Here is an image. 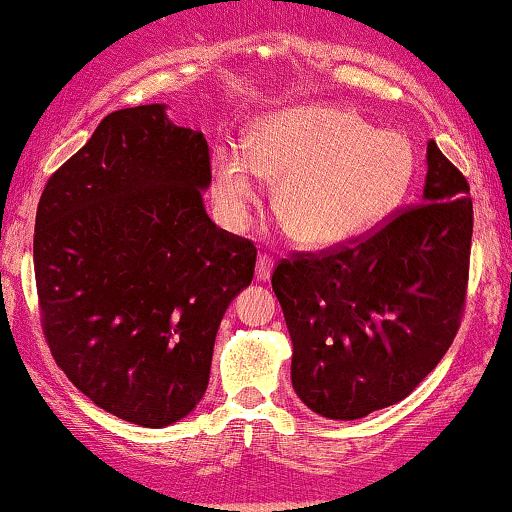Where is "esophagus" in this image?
Wrapping results in <instances>:
<instances>
[{
    "instance_id": "1",
    "label": "esophagus",
    "mask_w": 512,
    "mask_h": 512,
    "mask_svg": "<svg viewBox=\"0 0 512 512\" xmlns=\"http://www.w3.org/2000/svg\"><path fill=\"white\" fill-rule=\"evenodd\" d=\"M272 275V258L268 254H261L256 261V277L265 282V279H270Z\"/></svg>"
}]
</instances>
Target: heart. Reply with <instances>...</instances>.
<instances>
[{"instance_id":"b5f03b06","label":"heart","mask_w":512,"mask_h":512,"mask_svg":"<svg viewBox=\"0 0 512 512\" xmlns=\"http://www.w3.org/2000/svg\"><path fill=\"white\" fill-rule=\"evenodd\" d=\"M415 172L403 132L373 130L359 114L324 104L275 111L249 149L221 144L212 198L223 226L240 230L261 191L277 181L275 214L305 247H333L373 228L401 200Z\"/></svg>"}]
</instances>
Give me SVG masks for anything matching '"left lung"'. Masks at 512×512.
I'll return each mask as SVG.
<instances>
[{
    "instance_id": "8db88e82",
    "label": "left lung",
    "mask_w": 512,
    "mask_h": 512,
    "mask_svg": "<svg viewBox=\"0 0 512 512\" xmlns=\"http://www.w3.org/2000/svg\"><path fill=\"white\" fill-rule=\"evenodd\" d=\"M426 165L422 202L347 244L298 251L272 272L293 342V389L321 417L361 419L403 401L459 331L471 188L433 139Z\"/></svg>"
}]
</instances>
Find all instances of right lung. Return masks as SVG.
Wrapping results in <instances>:
<instances>
[{"label": "right lung", "instance_id": "right-lung-1", "mask_svg": "<svg viewBox=\"0 0 512 512\" xmlns=\"http://www.w3.org/2000/svg\"><path fill=\"white\" fill-rule=\"evenodd\" d=\"M202 132L165 104L104 116L55 170L34 221L41 328L58 366L97 408L163 429L200 403L230 300L256 247L216 228Z\"/></svg>", "mask_w": 512, "mask_h": 512}]
</instances>
